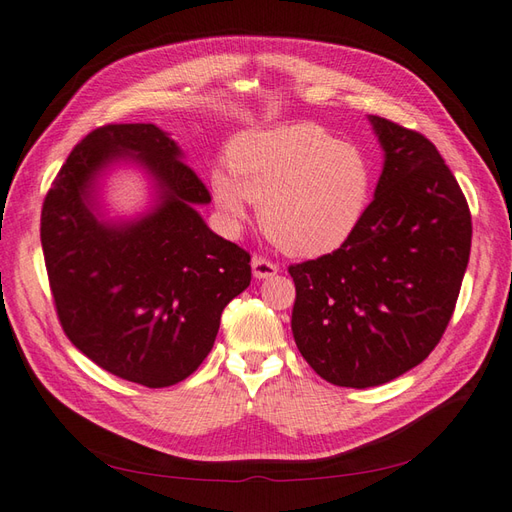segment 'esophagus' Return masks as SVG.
Listing matches in <instances>:
<instances>
[{"label": "esophagus", "mask_w": 512, "mask_h": 512, "mask_svg": "<svg viewBox=\"0 0 512 512\" xmlns=\"http://www.w3.org/2000/svg\"><path fill=\"white\" fill-rule=\"evenodd\" d=\"M251 268H253V277L255 279H270L277 275V264H272L270 259H264V257H253L251 261Z\"/></svg>", "instance_id": "1"}]
</instances>
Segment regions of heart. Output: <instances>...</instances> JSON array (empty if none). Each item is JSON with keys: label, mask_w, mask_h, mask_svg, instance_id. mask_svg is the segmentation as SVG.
<instances>
[{"label": "heart", "mask_w": 512, "mask_h": 512, "mask_svg": "<svg viewBox=\"0 0 512 512\" xmlns=\"http://www.w3.org/2000/svg\"><path fill=\"white\" fill-rule=\"evenodd\" d=\"M371 192L364 152L316 124L246 133L231 148L229 168L211 172V194L227 227L240 229L255 202L261 231L292 257L340 248L360 227Z\"/></svg>", "instance_id": "obj_1"}]
</instances>
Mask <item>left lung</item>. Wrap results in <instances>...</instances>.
<instances>
[{
	"instance_id": "1",
	"label": "left lung",
	"mask_w": 512,
	"mask_h": 512,
	"mask_svg": "<svg viewBox=\"0 0 512 512\" xmlns=\"http://www.w3.org/2000/svg\"><path fill=\"white\" fill-rule=\"evenodd\" d=\"M384 170L360 227L338 251L288 268L292 334L329 384L368 388L421 364L454 314L471 213L430 139L368 115Z\"/></svg>"
}]
</instances>
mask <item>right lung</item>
I'll return each instance as SVG.
<instances>
[{
	"label": "right lung",
	"mask_w": 512,
	"mask_h": 512,
	"mask_svg": "<svg viewBox=\"0 0 512 512\" xmlns=\"http://www.w3.org/2000/svg\"><path fill=\"white\" fill-rule=\"evenodd\" d=\"M117 160L153 178L158 205L102 221L97 183ZM211 196L154 124L95 128L71 150L43 200L41 244L56 314L74 347L126 382L165 388L207 358L220 316L251 283V255L196 211Z\"/></svg>",
	"instance_id": "1"
}]
</instances>
